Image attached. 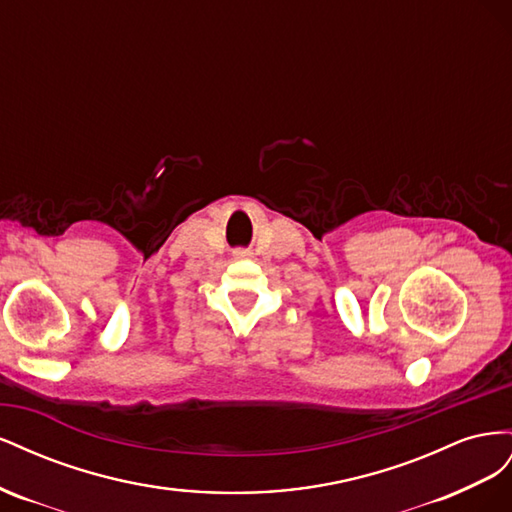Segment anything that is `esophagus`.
Listing matches in <instances>:
<instances>
[{"instance_id": "34e87169", "label": "esophagus", "mask_w": 512, "mask_h": 512, "mask_svg": "<svg viewBox=\"0 0 512 512\" xmlns=\"http://www.w3.org/2000/svg\"><path fill=\"white\" fill-rule=\"evenodd\" d=\"M237 256H247V252H245V250H239V252H237Z\"/></svg>"}]
</instances>
